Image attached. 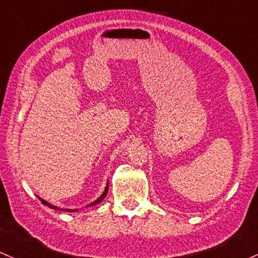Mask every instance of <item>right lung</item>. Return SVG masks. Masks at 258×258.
Returning <instances> with one entry per match:
<instances>
[{
    "mask_svg": "<svg viewBox=\"0 0 258 258\" xmlns=\"http://www.w3.org/2000/svg\"><path fill=\"white\" fill-rule=\"evenodd\" d=\"M107 191H109V182H107V184H106V187H105V190H104V192H103V195H101L99 199L97 200V201H94V202H92L91 205H88V207H91V206H94V205H97V203H99V202H101L103 201V200L105 199V196H106V194H107ZM41 200V199H40ZM41 203H43V205H45V206H47V207H50V208H52V209H59V211H68V212H76V211H73V209H61V208H57V207H53V206H51L50 205V203H47L46 201H44V200H41Z\"/></svg>",
    "mask_w": 258,
    "mask_h": 258,
    "instance_id": "add662e5",
    "label": "right lung"
}]
</instances>
